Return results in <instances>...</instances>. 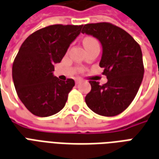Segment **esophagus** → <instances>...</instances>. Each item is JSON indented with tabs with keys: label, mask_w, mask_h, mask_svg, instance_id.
<instances>
[{
	"label": "esophagus",
	"mask_w": 159,
	"mask_h": 159,
	"mask_svg": "<svg viewBox=\"0 0 159 159\" xmlns=\"http://www.w3.org/2000/svg\"><path fill=\"white\" fill-rule=\"evenodd\" d=\"M80 81H81V80L78 79V80H75V83H76V84H80Z\"/></svg>",
	"instance_id": "esophagus-1"
}]
</instances>
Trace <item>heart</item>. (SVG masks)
Instances as JSON below:
<instances>
[{
  "label": "heart",
  "instance_id": "obj_1",
  "mask_svg": "<svg viewBox=\"0 0 159 159\" xmlns=\"http://www.w3.org/2000/svg\"><path fill=\"white\" fill-rule=\"evenodd\" d=\"M95 44H99V43H98L97 39H95L94 37L87 36L84 38V40H83V45L85 47V49L92 46V45H95Z\"/></svg>",
  "mask_w": 159,
  "mask_h": 159
}]
</instances>
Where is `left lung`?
Listing matches in <instances>:
<instances>
[{"label":"left lung","mask_w":159,"mask_h":159,"mask_svg":"<svg viewBox=\"0 0 159 159\" xmlns=\"http://www.w3.org/2000/svg\"><path fill=\"white\" fill-rule=\"evenodd\" d=\"M82 33L100 40L102 56L100 67L107 82L90 80L91 90L85 97L88 107L106 117L116 116L128 107L138 92L144 75L141 46L121 28L110 23L84 24Z\"/></svg>","instance_id":"left-lung-1"}]
</instances>
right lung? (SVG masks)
<instances>
[{"label":"right lung","instance_id":"right-lung-1","mask_svg":"<svg viewBox=\"0 0 159 159\" xmlns=\"http://www.w3.org/2000/svg\"><path fill=\"white\" fill-rule=\"evenodd\" d=\"M82 27L50 25L31 34L22 44L12 64V80L19 99L34 115L51 116L65 106L75 80H60L52 71Z\"/></svg>","mask_w":159,"mask_h":159}]
</instances>
